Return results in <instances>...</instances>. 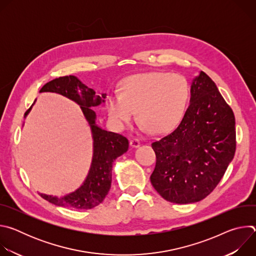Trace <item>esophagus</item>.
Segmentation results:
<instances>
[{
    "instance_id": "34e87169",
    "label": "esophagus",
    "mask_w": 256,
    "mask_h": 256,
    "mask_svg": "<svg viewBox=\"0 0 256 256\" xmlns=\"http://www.w3.org/2000/svg\"><path fill=\"white\" fill-rule=\"evenodd\" d=\"M140 140H138V138H132L130 140V147H132V148H138V147H140Z\"/></svg>"
}]
</instances>
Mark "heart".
I'll return each instance as SVG.
<instances>
[{"mask_svg":"<svg viewBox=\"0 0 256 256\" xmlns=\"http://www.w3.org/2000/svg\"><path fill=\"white\" fill-rule=\"evenodd\" d=\"M190 97L186 79L163 72H142L128 77L120 93H110L106 103L109 116L120 128L134 118L153 134L171 130L184 116Z\"/></svg>","mask_w":256,"mask_h":256,"instance_id":"1","label":"heart"}]
</instances>
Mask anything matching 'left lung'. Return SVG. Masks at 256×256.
Wrapping results in <instances>:
<instances>
[{
  "mask_svg": "<svg viewBox=\"0 0 256 256\" xmlns=\"http://www.w3.org/2000/svg\"><path fill=\"white\" fill-rule=\"evenodd\" d=\"M152 148L157 160L151 184L164 200L196 202L220 182L235 155V116L204 72L192 82L190 105L177 128Z\"/></svg>",
  "mask_w": 256,
  "mask_h": 256,
  "instance_id": "8db88e82",
  "label": "left lung"
}]
</instances>
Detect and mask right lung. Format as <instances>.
Segmentation results:
<instances>
[{"label":"right lung","instance_id":"obj_1","mask_svg":"<svg viewBox=\"0 0 256 256\" xmlns=\"http://www.w3.org/2000/svg\"><path fill=\"white\" fill-rule=\"evenodd\" d=\"M62 95L80 105L92 134L93 155L88 175L82 186L62 198L40 194L46 200L58 206L74 210L92 208L103 202L112 186V165L116 159L128 149V140L126 136L107 132L96 124V114L92 108L105 103L106 94L97 95L95 91L83 84L75 76H66L46 83L40 91ZM36 101V99H35ZM34 101V103H35ZM25 112L28 116L32 106Z\"/></svg>","mask_w":256,"mask_h":256}]
</instances>
